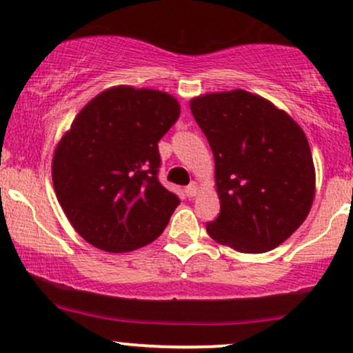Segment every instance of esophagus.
Masks as SVG:
<instances>
[{
  "instance_id": "obj_1",
  "label": "esophagus",
  "mask_w": 353,
  "mask_h": 353,
  "mask_svg": "<svg viewBox=\"0 0 353 353\" xmlns=\"http://www.w3.org/2000/svg\"><path fill=\"white\" fill-rule=\"evenodd\" d=\"M197 192H199V185H197V182H190L188 188H185V194H188L189 197H194Z\"/></svg>"
}]
</instances>
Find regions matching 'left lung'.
<instances>
[{
    "instance_id": "1",
    "label": "left lung",
    "mask_w": 353,
    "mask_h": 353,
    "mask_svg": "<svg viewBox=\"0 0 353 353\" xmlns=\"http://www.w3.org/2000/svg\"><path fill=\"white\" fill-rule=\"evenodd\" d=\"M216 163L221 212L205 225L217 244L262 254L309 216L315 168L305 132L282 109L244 89L190 99Z\"/></svg>"
}]
</instances>
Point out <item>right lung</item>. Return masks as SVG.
<instances>
[{
	"instance_id": "right-lung-1",
	"label": "right lung",
	"mask_w": 353,
	"mask_h": 353,
	"mask_svg": "<svg viewBox=\"0 0 353 353\" xmlns=\"http://www.w3.org/2000/svg\"><path fill=\"white\" fill-rule=\"evenodd\" d=\"M181 114L157 89L112 86L78 112L52 156V185L68 221L106 252H131L163 234L179 205L157 179V143Z\"/></svg>"
}]
</instances>
